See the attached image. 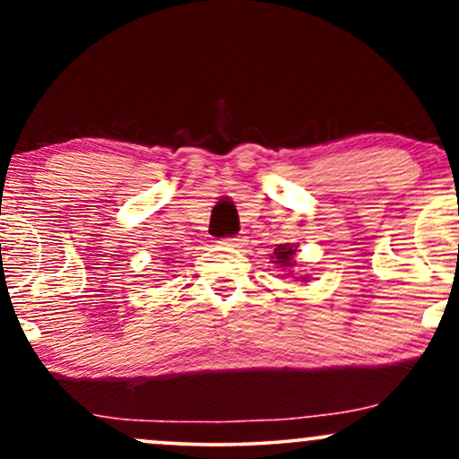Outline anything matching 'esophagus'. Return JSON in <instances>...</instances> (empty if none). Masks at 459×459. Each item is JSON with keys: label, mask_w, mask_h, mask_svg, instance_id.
Returning a JSON list of instances; mask_svg holds the SVG:
<instances>
[{"label": "esophagus", "mask_w": 459, "mask_h": 459, "mask_svg": "<svg viewBox=\"0 0 459 459\" xmlns=\"http://www.w3.org/2000/svg\"><path fill=\"white\" fill-rule=\"evenodd\" d=\"M244 237H226V239H222L224 246H230V247H241L244 246Z\"/></svg>", "instance_id": "1"}]
</instances>
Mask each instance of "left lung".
I'll return each mask as SVG.
<instances>
[{"label":"left lung","mask_w":459,"mask_h":459,"mask_svg":"<svg viewBox=\"0 0 459 459\" xmlns=\"http://www.w3.org/2000/svg\"><path fill=\"white\" fill-rule=\"evenodd\" d=\"M296 252H298V246H293V244H278V247H273V263H276V265H281L282 270H293V267H296ZM308 278V273H304L302 276V281H307Z\"/></svg>","instance_id":"obj_1"}]
</instances>
